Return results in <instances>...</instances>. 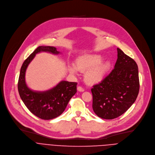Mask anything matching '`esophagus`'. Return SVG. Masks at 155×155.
I'll list each match as a JSON object with an SVG mask.
<instances>
[{
	"label": "esophagus",
	"mask_w": 155,
	"mask_h": 155,
	"mask_svg": "<svg viewBox=\"0 0 155 155\" xmlns=\"http://www.w3.org/2000/svg\"><path fill=\"white\" fill-rule=\"evenodd\" d=\"M78 90L79 91H80V92H83V91H84V89L81 86H78Z\"/></svg>",
	"instance_id": "34e87169"
}]
</instances>
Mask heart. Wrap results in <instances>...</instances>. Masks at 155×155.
Masks as SVG:
<instances>
[{
    "label": "heart",
    "instance_id": "1",
    "mask_svg": "<svg viewBox=\"0 0 155 155\" xmlns=\"http://www.w3.org/2000/svg\"><path fill=\"white\" fill-rule=\"evenodd\" d=\"M103 57L98 54H87L76 60V67L70 65L69 71L72 74H77L78 70L85 73V81L89 85L101 83L105 79L111 69V62L102 61Z\"/></svg>",
    "mask_w": 155,
    "mask_h": 155
}]
</instances>
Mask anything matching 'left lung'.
<instances>
[{"mask_svg":"<svg viewBox=\"0 0 155 155\" xmlns=\"http://www.w3.org/2000/svg\"><path fill=\"white\" fill-rule=\"evenodd\" d=\"M114 68L101 83L93 86V109L105 120H112L124 113L134 103L139 93L137 64L117 48Z\"/></svg>","mask_w":155,"mask_h":155,"instance_id":"obj_1","label":"left lung"}]
</instances>
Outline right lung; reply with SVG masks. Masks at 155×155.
Segmentation results:
<instances>
[{
	"mask_svg": "<svg viewBox=\"0 0 155 155\" xmlns=\"http://www.w3.org/2000/svg\"><path fill=\"white\" fill-rule=\"evenodd\" d=\"M41 52L59 54L56 48L52 46H39L36 49L22 64L18 91L24 104L32 114L41 119L49 120L58 117L65 110L69 100L77 92V83L62 81L55 87L42 92L29 89L25 83V71L35 54Z\"/></svg>",
	"mask_w": 155,
	"mask_h": 155,
	"instance_id": "add662e5",
	"label": "right lung"
}]
</instances>
